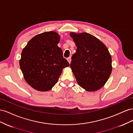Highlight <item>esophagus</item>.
Masks as SVG:
<instances>
[{
	"label": "esophagus",
	"mask_w": 133,
	"mask_h": 133,
	"mask_svg": "<svg viewBox=\"0 0 133 133\" xmlns=\"http://www.w3.org/2000/svg\"><path fill=\"white\" fill-rule=\"evenodd\" d=\"M67 59V61H68V62H69V63L70 64V63H71V59L70 57L68 58Z\"/></svg>",
	"instance_id": "esophagus-1"
}]
</instances>
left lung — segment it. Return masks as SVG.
Instances as JSON below:
<instances>
[{
  "label": "left lung",
  "mask_w": 133,
  "mask_h": 133,
  "mask_svg": "<svg viewBox=\"0 0 133 133\" xmlns=\"http://www.w3.org/2000/svg\"><path fill=\"white\" fill-rule=\"evenodd\" d=\"M77 47L70 64L78 84L88 91L104 86L112 71L111 56L106 45L88 33H70Z\"/></svg>",
  "instance_id": "left-lung-1"
}]
</instances>
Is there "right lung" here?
I'll return each instance as SVG.
<instances>
[{
	"mask_svg": "<svg viewBox=\"0 0 133 133\" xmlns=\"http://www.w3.org/2000/svg\"><path fill=\"white\" fill-rule=\"evenodd\" d=\"M60 36L54 31L39 34L23 48L19 66L25 81L40 91L50 90L57 82L63 68L70 64L58 47Z\"/></svg>",
	"mask_w": 133,
	"mask_h": 133,
	"instance_id": "right-lung-1",
	"label": "right lung"
}]
</instances>
